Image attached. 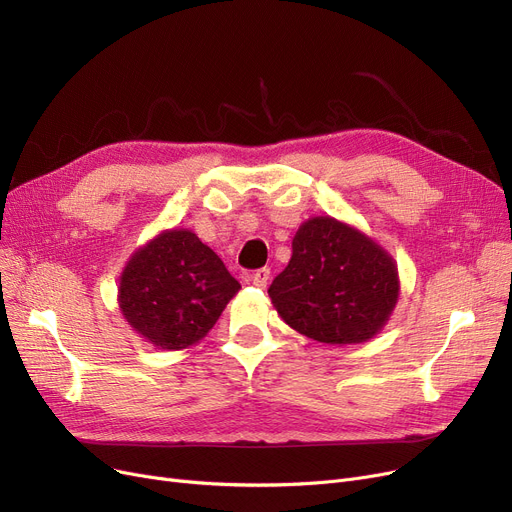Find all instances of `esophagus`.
I'll return each instance as SVG.
<instances>
[{
  "label": "esophagus",
  "mask_w": 512,
  "mask_h": 512,
  "mask_svg": "<svg viewBox=\"0 0 512 512\" xmlns=\"http://www.w3.org/2000/svg\"><path fill=\"white\" fill-rule=\"evenodd\" d=\"M270 270L267 267H263V270H257L253 276H251V282L257 286V288H265L267 282H270Z\"/></svg>",
  "instance_id": "esophagus-1"
}]
</instances>
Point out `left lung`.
<instances>
[{
	"instance_id": "obj_1",
	"label": "left lung",
	"mask_w": 512,
	"mask_h": 512,
	"mask_svg": "<svg viewBox=\"0 0 512 512\" xmlns=\"http://www.w3.org/2000/svg\"><path fill=\"white\" fill-rule=\"evenodd\" d=\"M267 294L299 334L321 344H359L388 324L400 276L396 259L373 236L317 215L299 226L286 270Z\"/></svg>"
}]
</instances>
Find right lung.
Returning <instances> with one entry per match:
<instances>
[{"label": "right lung", "instance_id": "right-lung-1", "mask_svg": "<svg viewBox=\"0 0 512 512\" xmlns=\"http://www.w3.org/2000/svg\"><path fill=\"white\" fill-rule=\"evenodd\" d=\"M240 284L188 228H168L128 257L118 284L126 324L161 351L201 342Z\"/></svg>", "mask_w": 512, "mask_h": 512}]
</instances>
